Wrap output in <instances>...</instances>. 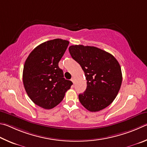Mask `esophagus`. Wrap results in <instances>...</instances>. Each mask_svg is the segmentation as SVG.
I'll return each instance as SVG.
<instances>
[{
    "mask_svg": "<svg viewBox=\"0 0 147 147\" xmlns=\"http://www.w3.org/2000/svg\"><path fill=\"white\" fill-rule=\"evenodd\" d=\"M71 81H72V83H74V82H75V81H75V79H74V78H72L71 79Z\"/></svg>",
    "mask_w": 147,
    "mask_h": 147,
    "instance_id": "obj_1",
    "label": "esophagus"
}]
</instances>
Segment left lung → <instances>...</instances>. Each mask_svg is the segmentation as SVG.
Segmentation results:
<instances>
[{
	"label": "left lung",
	"mask_w": 147,
	"mask_h": 147,
	"mask_svg": "<svg viewBox=\"0 0 147 147\" xmlns=\"http://www.w3.org/2000/svg\"><path fill=\"white\" fill-rule=\"evenodd\" d=\"M69 52L80 64L87 81L86 90L79 95L81 105L92 112L105 109L116 97L121 85V69L117 59L94 46L72 45Z\"/></svg>",
	"instance_id": "8db88e82"
}]
</instances>
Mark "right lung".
Returning a JSON list of instances; mask_svg holds the SVG:
<instances>
[{
	"label": "right lung",
	"mask_w": 147,
	"mask_h": 147,
	"mask_svg": "<svg viewBox=\"0 0 147 147\" xmlns=\"http://www.w3.org/2000/svg\"><path fill=\"white\" fill-rule=\"evenodd\" d=\"M69 41L61 38L46 41L28 55L23 69V84L28 96L35 105L51 109L63 99L73 84L64 78L59 62Z\"/></svg>",
	"instance_id": "right-lung-1"
}]
</instances>
